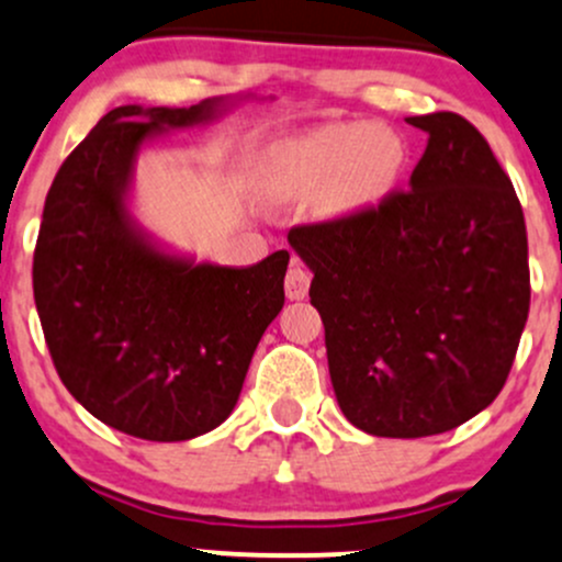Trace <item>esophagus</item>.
Instances as JSON below:
<instances>
[{"instance_id": "esophagus-1", "label": "esophagus", "mask_w": 562, "mask_h": 562, "mask_svg": "<svg viewBox=\"0 0 562 562\" xmlns=\"http://www.w3.org/2000/svg\"><path fill=\"white\" fill-rule=\"evenodd\" d=\"M310 282H312L310 271L301 267L299 261H293L291 269H288V274H285V295L291 301L306 299V293H310Z\"/></svg>"}]
</instances>
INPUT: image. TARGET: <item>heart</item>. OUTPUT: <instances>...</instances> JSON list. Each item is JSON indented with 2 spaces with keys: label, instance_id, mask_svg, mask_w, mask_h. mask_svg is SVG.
Masks as SVG:
<instances>
[{
  "label": "heart",
  "instance_id": "obj_1",
  "mask_svg": "<svg viewBox=\"0 0 562 562\" xmlns=\"http://www.w3.org/2000/svg\"><path fill=\"white\" fill-rule=\"evenodd\" d=\"M408 168V144L386 125L333 122L282 140L263 159L261 191L271 202L312 200L328 221L379 211Z\"/></svg>",
  "mask_w": 562,
  "mask_h": 562
}]
</instances>
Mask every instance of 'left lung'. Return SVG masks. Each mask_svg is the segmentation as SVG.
Returning a JSON list of instances; mask_svg holds the SVG:
<instances>
[{"label":"left lung","instance_id":"obj_1","mask_svg":"<svg viewBox=\"0 0 562 562\" xmlns=\"http://www.w3.org/2000/svg\"><path fill=\"white\" fill-rule=\"evenodd\" d=\"M408 191L288 243L314 274L338 408L375 437H429L485 411L507 381L531 304L520 200L488 140L453 111Z\"/></svg>","mask_w":562,"mask_h":562}]
</instances>
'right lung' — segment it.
<instances>
[{
    "instance_id": "obj_1",
    "label": "right lung",
    "mask_w": 562,
    "mask_h": 562,
    "mask_svg": "<svg viewBox=\"0 0 562 562\" xmlns=\"http://www.w3.org/2000/svg\"><path fill=\"white\" fill-rule=\"evenodd\" d=\"M248 98L111 109L47 191L34 301L55 371L98 422L140 440L181 442L221 427L285 304L288 250L248 269L218 267L172 250L133 213L144 146L213 125Z\"/></svg>"
}]
</instances>
